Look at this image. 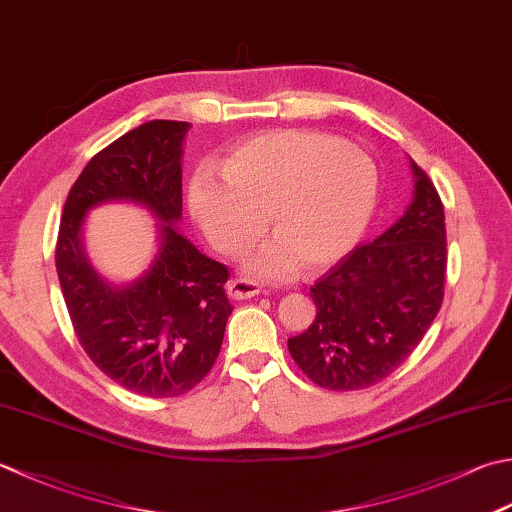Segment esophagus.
<instances>
[{"mask_svg":"<svg viewBox=\"0 0 512 512\" xmlns=\"http://www.w3.org/2000/svg\"><path fill=\"white\" fill-rule=\"evenodd\" d=\"M226 293L233 299H250L262 293V288H259L255 282H250V279H230L226 284Z\"/></svg>","mask_w":512,"mask_h":512,"instance_id":"obj_1","label":"esophagus"}]
</instances>
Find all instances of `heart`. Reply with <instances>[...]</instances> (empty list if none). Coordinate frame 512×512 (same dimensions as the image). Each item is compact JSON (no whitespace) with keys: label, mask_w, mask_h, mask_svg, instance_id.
Returning a JSON list of instances; mask_svg holds the SVG:
<instances>
[{"label":"heart","mask_w":512,"mask_h":512,"mask_svg":"<svg viewBox=\"0 0 512 512\" xmlns=\"http://www.w3.org/2000/svg\"><path fill=\"white\" fill-rule=\"evenodd\" d=\"M379 175L364 150L306 128L270 130L230 150L224 173L210 166L190 179L188 202L208 242L242 253L264 233L275 237L246 259L259 279H288L302 264L317 273L357 246L375 215Z\"/></svg>","instance_id":"1"}]
</instances>
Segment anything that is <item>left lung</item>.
I'll use <instances>...</instances> for the list:
<instances>
[{
	"label": "left lung",
	"instance_id": "8db88e82",
	"mask_svg": "<svg viewBox=\"0 0 512 512\" xmlns=\"http://www.w3.org/2000/svg\"><path fill=\"white\" fill-rule=\"evenodd\" d=\"M413 202L375 242L359 244L317 279L315 322L288 339L302 373L328 390L375 386L406 362L444 302V204L424 168Z\"/></svg>",
	"mask_w": 512,
	"mask_h": 512
}]
</instances>
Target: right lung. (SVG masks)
I'll return each mask as SVG.
<instances>
[{
  "label": "right lung",
  "instance_id": "right-lung-1",
  "mask_svg": "<svg viewBox=\"0 0 512 512\" xmlns=\"http://www.w3.org/2000/svg\"><path fill=\"white\" fill-rule=\"evenodd\" d=\"M188 122L155 119L90 159L64 204L55 266L79 344L113 382L166 399L210 373L233 306L228 268L173 226L182 217V144ZM113 198L146 205L163 219L156 262L137 283L113 287L87 264L81 224L90 207Z\"/></svg>",
  "mask_w": 512,
  "mask_h": 512
}]
</instances>
